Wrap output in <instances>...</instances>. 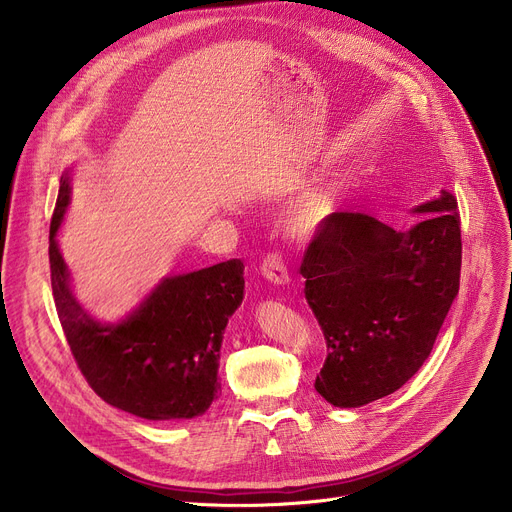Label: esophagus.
<instances>
[{"mask_svg":"<svg viewBox=\"0 0 512 512\" xmlns=\"http://www.w3.org/2000/svg\"><path fill=\"white\" fill-rule=\"evenodd\" d=\"M261 276H263L265 280H270V282L278 284V286H286V284L290 282V276H288V272H286V265H284V261L280 259V255H276V253L267 255V257L263 259V263H261Z\"/></svg>","mask_w":512,"mask_h":512,"instance_id":"34e87169","label":"esophagus"}]
</instances>
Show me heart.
Wrapping results in <instances>:
<instances>
[{"mask_svg": "<svg viewBox=\"0 0 512 512\" xmlns=\"http://www.w3.org/2000/svg\"><path fill=\"white\" fill-rule=\"evenodd\" d=\"M338 205L330 193H311L282 215V230L290 238H311L324 228Z\"/></svg>", "mask_w": 512, "mask_h": 512, "instance_id": "heart-1", "label": "heart"}]
</instances>
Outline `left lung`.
Returning a JSON list of instances; mask_svg holds the SVG:
<instances>
[{
	"label": "left lung",
	"instance_id": "left-lung-1",
	"mask_svg": "<svg viewBox=\"0 0 512 512\" xmlns=\"http://www.w3.org/2000/svg\"><path fill=\"white\" fill-rule=\"evenodd\" d=\"M394 230L365 213H334L305 251V299L328 357L315 390L340 409L363 407L421 369L459 294L461 220L442 191Z\"/></svg>",
	"mask_w": 512,
	"mask_h": 512
}]
</instances>
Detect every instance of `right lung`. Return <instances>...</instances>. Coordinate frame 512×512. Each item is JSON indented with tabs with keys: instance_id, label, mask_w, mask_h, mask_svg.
Returning <instances> with one entry per match:
<instances>
[{
	"instance_id": "obj_1",
	"label": "right lung",
	"mask_w": 512,
	"mask_h": 512,
	"mask_svg": "<svg viewBox=\"0 0 512 512\" xmlns=\"http://www.w3.org/2000/svg\"><path fill=\"white\" fill-rule=\"evenodd\" d=\"M70 191L66 170L49 226V265L53 301L80 371L107 405L130 415L149 421L203 415L220 392L222 340L245 297V265L230 259L166 276L137 309L103 324L74 297L58 245Z\"/></svg>"
}]
</instances>
